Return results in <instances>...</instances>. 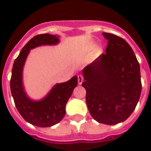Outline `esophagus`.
Listing matches in <instances>:
<instances>
[{"label":"esophagus","instance_id":"34e87169","mask_svg":"<svg viewBox=\"0 0 151 151\" xmlns=\"http://www.w3.org/2000/svg\"><path fill=\"white\" fill-rule=\"evenodd\" d=\"M83 80H84V78H83L82 75H78V81L79 85H81V84H82Z\"/></svg>","mask_w":151,"mask_h":151}]
</instances>
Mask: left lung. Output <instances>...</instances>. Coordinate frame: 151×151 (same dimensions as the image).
<instances>
[{
	"label": "left lung",
	"mask_w": 151,
	"mask_h": 151,
	"mask_svg": "<svg viewBox=\"0 0 151 151\" xmlns=\"http://www.w3.org/2000/svg\"><path fill=\"white\" fill-rule=\"evenodd\" d=\"M106 53L83 69L86 103L96 122L116 124L135 110L142 90L140 67L131 46L114 34L103 33Z\"/></svg>",
	"instance_id": "left-lung-1"
}]
</instances>
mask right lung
<instances>
[{"instance_id":"right-lung-1","label":"right lung","mask_w":151,"mask_h":151,"mask_svg":"<svg viewBox=\"0 0 151 151\" xmlns=\"http://www.w3.org/2000/svg\"><path fill=\"white\" fill-rule=\"evenodd\" d=\"M59 37L49 34H39L31 38L22 48L13 64L10 81L11 92L15 106L21 116L31 124L50 127L59 123L66 114V104L78 85V77L54 85L41 100H32L27 96L22 84V70L30 49L41 45H54Z\"/></svg>"}]
</instances>
